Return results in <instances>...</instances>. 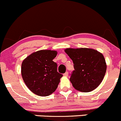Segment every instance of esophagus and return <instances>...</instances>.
Listing matches in <instances>:
<instances>
[{
  "mask_svg": "<svg viewBox=\"0 0 121 121\" xmlns=\"http://www.w3.org/2000/svg\"><path fill=\"white\" fill-rule=\"evenodd\" d=\"M68 74H69L68 72H66L65 73H64V74H63V76H65V77H67V76H68Z\"/></svg>",
  "mask_w": 121,
  "mask_h": 121,
  "instance_id": "esophagus-1",
  "label": "esophagus"
}]
</instances>
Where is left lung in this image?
I'll list each match as a JSON object with an SVG mask.
<instances>
[{
    "label": "left lung",
    "instance_id": "1",
    "mask_svg": "<svg viewBox=\"0 0 121 121\" xmlns=\"http://www.w3.org/2000/svg\"><path fill=\"white\" fill-rule=\"evenodd\" d=\"M65 52L73 60L74 70L70 81L75 89L89 92L102 82L106 72V60L103 55L91 48H67Z\"/></svg>",
    "mask_w": 121,
    "mask_h": 121
}]
</instances>
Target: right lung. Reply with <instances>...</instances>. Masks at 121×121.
<instances>
[{
    "instance_id": "right-lung-1",
    "label": "right lung",
    "mask_w": 121,
    "mask_h": 121,
    "mask_svg": "<svg viewBox=\"0 0 121 121\" xmlns=\"http://www.w3.org/2000/svg\"><path fill=\"white\" fill-rule=\"evenodd\" d=\"M57 52L40 50L32 53L23 60L21 74L30 90L40 96H47L56 89L63 75L57 71L53 61Z\"/></svg>"
}]
</instances>
